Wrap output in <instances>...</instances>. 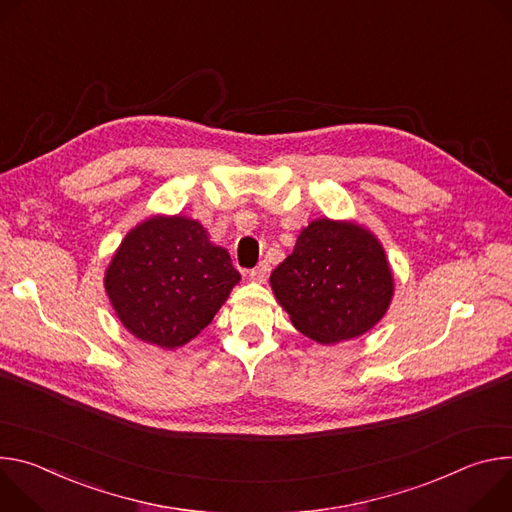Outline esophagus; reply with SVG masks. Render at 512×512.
Segmentation results:
<instances>
[{"mask_svg":"<svg viewBox=\"0 0 512 512\" xmlns=\"http://www.w3.org/2000/svg\"><path fill=\"white\" fill-rule=\"evenodd\" d=\"M268 262L266 260H262L256 268H252L250 270V278L254 280V282H264L266 280V276H268Z\"/></svg>","mask_w":512,"mask_h":512,"instance_id":"1","label":"esophagus"}]
</instances>
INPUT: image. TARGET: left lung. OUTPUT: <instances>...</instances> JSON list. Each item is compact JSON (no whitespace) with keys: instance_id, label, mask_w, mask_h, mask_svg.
Masks as SVG:
<instances>
[{"instance_id":"1","label":"left lung","mask_w":512,"mask_h":512,"mask_svg":"<svg viewBox=\"0 0 512 512\" xmlns=\"http://www.w3.org/2000/svg\"><path fill=\"white\" fill-rule=\"evenodd\" d=\"M270 287L293 325L319 344L370 331L388 311L394 278L382 244L354 221L315 219L291 256L270 274Z\"/></svg>"}]
</instances>
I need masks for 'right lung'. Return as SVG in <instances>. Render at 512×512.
I'll use <instances>...</instances> for the list:
<instances>
[{"instance_id": "obj_1", "label": "right lung", "mask_w": 512, "mask_h": 512, "mask_svg": "<svg viewBox=\"0 0 512 512\" xmlns=\"http://www.w3.org/2000/svg\"><path fill=\"white\" fill-rule=\"evenodd\" d=\"M240 282L225 248L183 215H154L130 230L105 270V291L124 327L175 350L211 323Z\"/></svg>"}]
</instances>
